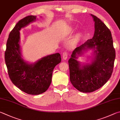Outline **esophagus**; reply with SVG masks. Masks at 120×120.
<instances>
[{"mask_svg":"<svg viewBox=\"0 0 120 120\" xmlns=\"http://www.w3.org/2000/svg\"><path fill=\"white\" fill-rule=\"evenodd\" d=\"M68 52H64L63 53V55H62V57L63 58V60H66L67 58H68Z\"/></svg>","mask_w":120,"mask_h":120,"instance_id":"34e87169","label":"esophagus"}]
</instances>
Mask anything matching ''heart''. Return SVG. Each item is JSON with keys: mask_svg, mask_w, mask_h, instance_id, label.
<instances>
[{"mask_svg": "<svg viewBox=\"0 0 120 120\" xmlns=\"http://www.w3.org/2000/svg\"><path fill=\"white\" fill-rule=\"evenodd\" d=\"M72 30H73V29L72 28H70V31H72ZM81 37V35L80 34H79L77 35V36H76V39L78 40V39H79V38H80Z\"/></svg>", "mask_w": 120, "mask_h": 120, "instance_id": "heart-1", "label": "heart"}]
</instances>
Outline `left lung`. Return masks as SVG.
Wrapping results in <instances>:
<instances>
[{
  "instance_id": "left-lung-1",
  "label": "left lung",
  "mask_w": 120,
  "mask_h": 120,
  "mask_svg": "<svg viewBox=\"0 0 120 120\" xmlns=\"http://www.w3.org/2000/svg\"><path fill=\"white\" fill-rule=\"evenodd\" d=\"M91 15L95 22L93 37L75 48L68 60L71 82L84 93L95 91L108 81L112 74L115 58L110 29L97 17ZM88 49L94 50V57L91 64L82 66L77 58Z\"/></svg>"
}]
</instances>
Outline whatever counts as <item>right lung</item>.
<instances>
[{"mask_svg":"<svg viewBox=\"0 0 120 120\" xmlns=\"http://www.w3.org/2000/svg\"><path fill=\"white\" fill-rule=\"evenodd\" d=\"M36 19L35 16H28L17 23L9 35L5 53L12 83L21 91L31 95H38L47 91L51 83L54 68L61 62L59 53L44 57L34 64H28L22 58L19 31Z\"/></svg>","mask_w":120,"mask_h":120,"instance_id":"obj_1","label":"right lung"}]
</instances>
